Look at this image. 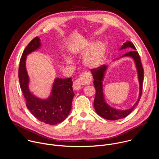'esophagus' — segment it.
I'll return each instance as SVG.
<instances>
[{"label": "esophagus", "mask_w": 159, "mask_h": 159, "mask_svg": "<svg viewBox=\"0 0 159 159\" xmlns=\"http://www.w3.org/2000/svg\"><path fill=\"white\" fill-rule=\"evenodd\" d=\"M92 77L91 75L89 73L84 72L82 75L78 78L73 84V88L74 90H78L81 89L82 85H89L92 83Z\"/></svg>", "instance_id": "1"}]
</instances>
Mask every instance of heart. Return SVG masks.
<instances>
[{
	"instance_id": "b5f03b06",
	"label": "heart",
	"mask_w": 159,
	"mask_h": 159,
	"mask_svg": "<svg viewBox=\"0 0 159 159\" xmlns=\"http://www.w3.org/2000/svg\"><path fill=\"white\" fill-rule=\"evenodd\" d=\"M93 42L87 40L84 42L81 48L72 50V56L74 57L88 52L84 56L82 61L84 65L89 69H95L100 66L102 63L105 53V47L103 43L97 42L93 46ZM65 62L66 64H70L72 63V60L67 57L65 58Z\"/></svg>"
}]
</instances>
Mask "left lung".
<instances>
[{
	"label": "left lung",
	"mask_w": 159,
	"mask_h": 159,
	"mask_svg": "<svg viewBox=\"0 0 159 159\" xmlns=\"http://www.w3.org/2000/svg\"><path fill=\"white\" fill-rule=\"evenodd\" d=\"M127 48H131L132 50H131L126 53V54H125L124 56L120 57V58L124 57H130L134 59L135 64V66H136V69L138 74L139 82V90H140L139 95L137 101L135 102V103L134 105V106L132 107L127 110H118L111 107L110 105H108L107 103L105 102L104 95H103L102 81L103 80L105 74L107 70V66L103 65L97 69L90 70L93 78L94 79L93 84H94V87L96 90V93H95L94 102H93V107L97 114L99 116L107 120H116L118 119H123L127 117V116H129L132 112L134 108L138 105L141 97L142 93L143 69L142 66L140 56L138 52L135 50L136 48L132 42L129 41L125 42L122 45V47H120V50H121ZM119 59V58L117 59Z\"/></svg>",
	"instance_id": "obj_1"
}]
</instances>
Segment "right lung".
<instances>
[{
  "mask_svg": "<svg viewBox=\"0 0 159 159\" xmlns=\"http://www.w3.org/2000/svg\"><path fill=\"white\" fill-rule=\"evenodd\" d=\"M40 39L36 37L25 47L20 61L19 79L20 86L26 100V106L32 114L39 120L49 125H56L63 122L72 109L74 96L72 78H56L53 83L50 96L41 99L29 90V77L26 69L27 56L39 49Z\"/></svg>",
  "mask_w": 159,
  "mask_h": 159,
  "instance_id": "1",
  "label": "right lung"
}]
</instances>
